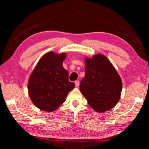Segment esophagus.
<instances>
[{
  "instance_id": "34e87169",
  "label": "esophagus",
  "mask_w": 149,
  "mask_h": 149,
  "mask_svg": "<svg viewBox=\"0 0 149 149\" xmlns=\"http://www.w3.org/2000/svg\"><path fill=\"white\" fill-rule=\"evenodd\" d=\"M75 87H78V86H79V81H75Z\"/></svg>"
}]
</instances>
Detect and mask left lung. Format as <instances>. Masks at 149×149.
<instances>
[{"label": "left lung", "mask_w": 149, "mask_h": 149, "mask_svg": "<svg viewBox=\"0 0 149 149\" xmlns=\"http://www.w3.org/2000/svg\"><path fill=\"white\" fill-rule=\"evenodd\" d=\"M85 76L79 89L89 105L99 113L107 112L119 102L122 81L114 65L102 54L85 58Z\"/></svg>", "instance_id": "obj_1"}]
</instances>
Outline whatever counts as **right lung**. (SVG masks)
Here are the masks:
<instances>
[{"mask_svg": "<svg viewBox=\"0 0 149 149\" xmlns=\"http://www.w3.org/2000/svg\"><path fill=\"white\" fill-rule=\"evenodd\" d=\"M65 52L49 51L42 55L29 75L27 90L31 102L39 109L54 112L65 101L75 87L63 67Z\"/></svg>", "mask_w": 149, "mask_h": 149, "instance_id": "add662e5", "label": "right lung"}]
</instances>
